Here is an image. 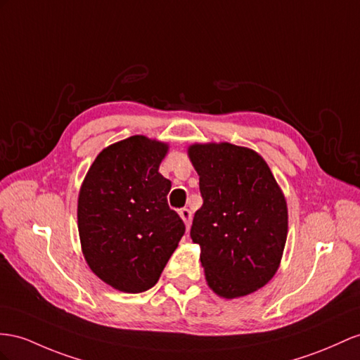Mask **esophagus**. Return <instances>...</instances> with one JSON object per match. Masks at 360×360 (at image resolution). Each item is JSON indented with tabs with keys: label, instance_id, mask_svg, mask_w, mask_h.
I'll return each mask as SVG.
<instances>
[{
	"label": "esophagus",
	"instance_id": "obj_1",
	"mask_svg": "<svg viewBox=\"0 0 360 360\" xmlns=\"http://www.w3.org/2000/svg\"><path fill=\"white\" fill-rule=\"evenodd\" d=\"M179 216L181 219L184 220V224H186L187 229L190 228V224H191V211L188 208H181L179 210Z\"/></svg>",
	"mask_w": 360,
	"mask_h": 360
}]
</instances>
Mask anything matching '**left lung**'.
Segmentation results:
<instances>
[{"mask_svg":"<svg viewBox=\"0 0 360 360\" xmlns=\"http://www.w3.org/2000/svg\"><path fill=\"white\" fill-rule=\"evenodd\" d=\"M190 160L204 204L190 237L211 289L237 298L263 288L280 266L288 237V207L262 156L229 143L195 144Z\"/></svg>","mask_w":360,"mask_h":360,"instance_id":"8db88e82","label":"left lung"}]
</instances>
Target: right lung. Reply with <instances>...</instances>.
I'll list each match as a JSON object with an SVG mask.
<instances>
[{
    "label": "right lung",
    "instance_id": "1",
    "mask_svg": "<svg viewBox=\"0 0 360 360\" xmlns=\"http://www.w3.org/2000/svg\"><path fill=\"white\" fill-rule=\"evenodd\" d=\"M167 144L143 135L101 150L79 193V236L98 278L126 293L160 280L186 225L169 207L172 182L158 172Z\"/></svg>",
    "mask_w": 360,
    "mask_h": 360
}]
</instances>
